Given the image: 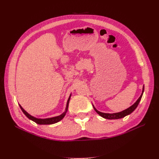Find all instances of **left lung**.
Here are the masks:
<instances>
[{
    "label": "left lung",
    "instance_id": "1",
    "mask_svg": "<svg viewBox=\"0 0 159 159\" xmlns=\"http://www.w3.org/2000/svg\"><path fill=\"white\" fill-rule=\"evenodd\" d=\"M144 92V85L143 87V90H142V93H141L140 97L139 98L137 99V100L135 102H134L133 105L130 106V107H128V109H125L122 111H120V112H118V113H102V112H100V111H98L95 107L93 105V107L94 110L96 111V113L100 116L101 117H102L103 118H105V119H108V120H117V119H121V118H123L125 116H128V115H130V113H132L133 112V111L136 109V108L137 107L138 104H139L140 100L141 99V98H142L143 96V93Z\"/></svg>",
    "mask_w": 159,
    "mask_h": 159
}]
</instances>
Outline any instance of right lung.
I'll return each mask as SVG.
<instances>
[{
	"mask_svg": "<svg viewBox=\"0 0 159 159\" xmlns=\"http://www.w3.org/2000/svg\"><path fill=\"white\" fill-rule=\"evenodd\" d=\"M71 98V94L69 96V98L67 99V104H66V110L64 112L61 114L60 116H55V117H49V118H44V119H41V118H37L34 116H32L31 115H30L29 113L26 112V111L23 109V108L21 107L20 104H19V106L20 107V109L22 111V112L24 113V114L27 117L29 120H31L32 121H34L36 124H38L40 125H47V124H53L59 122V121L61 120L63 118L65 117L67 111V109H68V106H69V102H70V100Z\"/></svg>",
	"mask_w": 159,
	"mask_h": 159,
	"instance_id": "add662e5",
	"label": "right lung"
}]
</instances>
